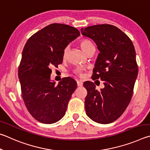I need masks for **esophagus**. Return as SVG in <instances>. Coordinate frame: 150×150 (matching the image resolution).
<instances>
[{"label": "esophagus", "instance_id": "1", "mask_svg": "<svg viewBox=\"0 0 150 150\" xmlns=\"http://www.w3.org/2000/svg\"><path fill=\"white\" fill-rule=\"evenodd\" d=\"M77 85H78V86H82L83 83H82V82H81V81L78 80L77 81Z\"/></svg>", "mask_w": 150, "mask_h": 150}]
</instances>
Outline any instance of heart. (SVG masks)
<instances>
[{"mask_svg":"<svg viewBox=\"0 0 150 150\" xmlns=\"http://www.w3.org/2000/svg\"><path fill=\"white\" fill-rule=\"evenodd\" d=\"M80 45L81 47V48H82V49L86 52H86L88 51L89 49L90 48V47L93 46V44L88 40L81 41L80 43ZM68 51H69V47H68V46L66 47L64 49V51H63V53H62V57H63V58H64V59L67 57L68 53ZM75 72L78 74L80 72V70L76 69L75 70Z\"/></svg>","mask_w":150,"mask_h":150,"instance_id":"heart-1","label":"heart"}]
</instances>
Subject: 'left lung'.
<instances>
[{
    "mask_svg": "<svg viewBox=\"0 0 150 150\" xmlns=\"http://www.w3.org/2000/svg\"><path fill=\"white\" fill-rule=\"evenodd\" d=\"M82 35L97 45L99 53L92 78H101L105 87L98 91L93 82L83 86L88 94L85 109L88 117L100 124H109L121 116L132 98L138 69L132 41L117 27L109 24L81 29Z\"/></svg>",
    "mask_w": 150,
    "mask_h": 150,
    "instance_id": "obj_1",
    "label": "left lung"
}]
</instances>
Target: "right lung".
Returning <instances> with one entry per match:
<instances>
[{"label": "right lung", "instance_id": "obj_1", "mask_svg": "<svg viewBox=\"0 0 150 150\" xmlns=\"http://www.w3.org/2000/svg\"><path fill=\"white\" fill-rule=\"evenodd\" d=\"M80 35L79 31L72 26L52 23L26 42L18 78L26 108L39 122L52 124L64 116L77 83L68 77L55 85L51 80V68L62 64L64 49Z\"/></svg>", "mask_w": 150, "mask_h": 150}]
</instances>
